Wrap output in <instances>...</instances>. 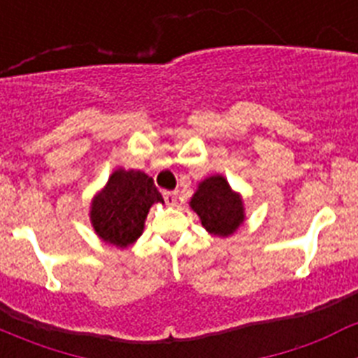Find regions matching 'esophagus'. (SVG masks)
Listing matches in <instances>:
<instances>
[{"label": "esophagus", "instance_id": "1", "mask_svg": "<svg viewBox=\"0 0 358 358\" xmlns=\"http://www.w3.org/2000/svg\"><path fill=\"white\" fill-rule=\"evenodd\" d=\"M163 197H164V202H166L169 206H173V204L177 202V192H164Z\"/></svg>", "mask_w": 358, "mask_h": 358}]
</instances>
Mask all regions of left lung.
<instances>
[{
    "label": "left lung",
    "mask_w": 358,
    "mask_h": 358,
    "mask_svg": "<svg viewBox=\"0 0 358 358\" xmlns=\"http://www.w3.org/2000/svg\"><path fill=\"white\" fill-rule=\"evenodd\" d=\"M189 206L199 215L204 229L217 236L233 235L245 218L242 197L218 173L199 182Z\"/></svg>",
    "instance_id": "1"
}]
</instances>
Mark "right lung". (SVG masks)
<instances>
[{"label":"right lung","instance_id":"right-lung-1","mask_svg":"<svg viewBox=\"0 0 358 358\" xmlns=\"http://www.w3.org/2000/svg\"><path fill=\"white\" fill-rule=\"evenodd\" d=\"M154 202H163V197L152 177L140 170L118 169L91 202V224L103 242L127 248L143 233Z\"/></svg>","mask_w":358,"mask_h":358}]
</instances>
